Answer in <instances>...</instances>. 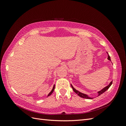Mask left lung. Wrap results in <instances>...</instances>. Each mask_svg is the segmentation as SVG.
<instances>
[{"mask_svg":"<svg viewBox=\"0 0 126 126\" xmlns=\"http://www.w3.org/2000/svg\"><path fill=\"white\" fill-rule=\"evenodd\" d=\"M107 54H108V58H107V59H108V60L109 61H111L110 56H109V55H108V53L107 52ZM112 82H113V81H111L110 83H109V84L107 85V86L104 87V88H103V89H102L100 90V91H98V92H97V96H100V95L102 94H103V93L105 92L107 90L109 89V87H110L111 86V84H112ZM71 88H73V90L74 91V92L75 93H76L79 96H80V97H81L84 98H87V99H92V98H94L93 97H90V96L89 95L86 94H84V93H81V92H79V90H76V89H75V88H74V87L73 86V85H72L71 84Z\"/></svg>","mask_w":126,"mask_h":126,"instance_id":"1","label":"left lung"}]
</instances>
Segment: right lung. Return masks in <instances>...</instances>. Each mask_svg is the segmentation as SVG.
<instances>
[{
	"label": "right lung",
	"mask_w": 126,
	"mask_h": 126,
	"mask_svg": "<svg viewBox=\"0 0 126 126\" xmlns=\"http://www.w3.org/2000/svg\"><path fill=\"white\" fill-rule=\"evenodd\" d=\"M54 89H55V84L53 85V88H52V89L51 91V92H50L49 93V94L47 95V97H48V96H50L52 94V93H53V90H54Z\"/></svg>",
	"instance_id": "1"
}]
</instances>
